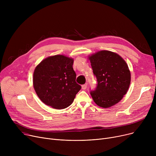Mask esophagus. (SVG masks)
I'll use <instances>...</instances> for the list:
<instances>
[{"instance_id": "34e87169", "label": "esophagus", "mask_w": 156, "mask_h": 156, "mask_svg": "<svg viewBox=\"0 0 156 156\" xmlns=\"http://www.w3.org/2000/svg\"><path fill=\"white\" fill-rule=\"evenodd\" d=\"M81 87H82V89L83 90H85L87 88V83H85L84 85H82V86H81Z\"/></svg>"}]
</instances>
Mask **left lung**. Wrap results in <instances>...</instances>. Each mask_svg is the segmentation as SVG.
I'll list each match as a JSON object with an SVG mask.
<instances>
[{"mask_svg":"<svg viewBox=\"0 0 156 156\" xmlns=\"http://www.w3.org/2000/svg\"><path fill=\"white\" fill-rule=\"evenodd\" d=\"M97 83L90 95L97 105L104 108L119 102L126 94L131 81L128 66L118 54L101 51L89 57Z\"/></svg>","mask_w":156,"mask_h":156,"instance_id":"1","label":"left lung"}]
</instances>
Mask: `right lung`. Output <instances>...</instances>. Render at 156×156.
Here are the masks:
<instances>
[{
	"label": "right lung",
	"instance_id": "add662e5",
	"mask_svg": "<svg viewBox=\"0 0 156 156\" xmlns=\"http://www.w3.org/2000/svg\"><path fill=\"white\" fill-rule=\"evenodd\" d=\"M73 59L62 55L48 57L36 67L35 90L44 104L57 109H65L75 99L81 87L76 82Z\"/></svg>",
	"mask_w": 156,
	"mask_h": 156
}]
</instances>
